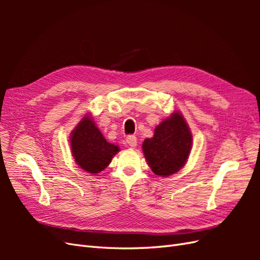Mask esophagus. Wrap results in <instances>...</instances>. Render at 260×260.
<instances>
[{
    "mask_svg": "<svg viewBox=\"0 0 260 260\" xmlns=\"http://www.w3.org/2000/svg\"><path fill=\"white\" fill-rule=\"evenodd\" d=\"M125 142H127V144L131 147H136L137 146V137L136 136H128L127 139H125Z\"/></svg>",
    "mask_w": 260,
    "mask_h": 260,
    "instance_id": "obj_1",
    "label": "esophagus"
}]
</instances>
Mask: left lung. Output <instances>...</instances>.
Wrapping results in <instances>:
<instances>
[{"label":"left lung","instance_id":"left-lung-1","mask_svg":"<svg viewBox=\"0 0 260 260\" xmlns=\"http://www.w3.org/2000/svg\"><path fill=\"white\" fill-rule=\"evenodd\" d=\"M145 159L155 175L168 177L182 168L192 148V133L180 113H172L155 128L142 145Z\"/></svg>","mask_w":260,"mask_h":260}]
</instances>
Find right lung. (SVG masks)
Wrapping results in <instances>:
<instances>
[{
	"label": "right lung",
	"mask_w": 260,
	"mask_h": 260,
	"mask_svg": "<svg viewBox=\"0 0 260 260\" xmlns=\"http://www.w3.org/2000/svg\"><path fill=\"white\" fill-rule=\"evenodd\" d=\"M70 145L77 165L89 174L104 170L120 149L118 145L107 142L91 116L83 117L73 130Z\"/></svg>",
	"instance_id": "add662e5"
}]
</instances>
